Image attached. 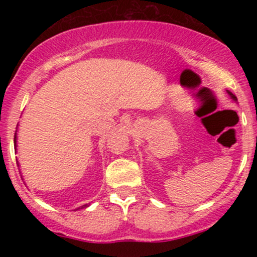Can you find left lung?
Masks as SVG:
<instances>
[{
  "mask_svg": "<svg viewBox=\"0 0 257 257\" xmlns=\"http://www.w3.org/2000/svg\"><path fill=\"white\" fill-rule=\"evenodd\" d=\"M227 93H228V95L231 96V99H232V100H234V101H237V96H235L234 94L231 93V91H229V90H227Z\"/></svg>",
  "mask_w": 257,
  "mask_h": 257,
  "instance_id": "8db88e82",
  "label": "left lung"
}]
</instances>
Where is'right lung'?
I'll return each instance as SVG.
<instances>
[{
    "instance_id": "add662e5",
    "label": "right lung",
    "mask_w": 257,
    "mask_h": 257,
    "mask_svg": "<svg viewBox=\"0 0 257 257\" xmlns=\"http://www.w3.org/2000/svg\"><path fill=\"white\" fill-rule=\"evenodd\" d=\"M17 132H16V135H14V149H16V150H17ZM17 163H18V161H17ZM18 164H19V163H18ZM89 205H90V203H88V204H84V205L79 206V208H76V210H78V209H82V208H87V206H89Z\"/></svg>"
}]
</instances>
